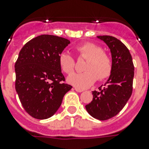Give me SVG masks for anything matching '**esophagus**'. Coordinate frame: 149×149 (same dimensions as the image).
Masks as SVG:
<instances>
[{"mask_svg": "<svg viewBox=\"0 0 149 149\" xmlns=\"http://www.w3.org/2000/svg\"><path fill=\"white\" fill-rule=\"evenodd\" d=\"M74 90L77 91V92H79V93H81V92H83V91H84V90L78 88V87H74Z\"/></svg>", "mask_w": 149, "mask_h": 149, "instance_id": "1", "label": "esophagus"}]
</instances>
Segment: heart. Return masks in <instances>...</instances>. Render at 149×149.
<instances>
[{
  "label": "heart",
  "instance_id": "heart-1",
  "mask_svg": "<svg viewBox=\"0 0 149 149\" xmlns=\"http://www.w3.org/2000/svg\"><path fill=\"white\" fill-rule=\"evenodd\" d=\"M77 53L82 58H86L84 65V72L72 73L68 77L70 84L80 89H86L92 86L98 79L103 80L110 77L112 72V61L108 54L99 45L86 42L76 48ZM58 65L61 70L66 74L73 72L74 59L68 52H63L58 56Z\"/></svg>",
  "mask_w": 149,
  "mask_h": 149
}]
</instances>
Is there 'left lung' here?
I'll return each instance as SVG.
<instances>
[{
    "mask_svg": "<svg viewBox=\"0 0 149 149\" xmlns=\"http://www.w3.org/2000/svg\"><path fill=\"white\" fill-rule=\"evenodd\" d=\"M97 37L111 50L113 68L104 87L92 92L93 100L86 109L93 118L105 120L117 115L131 97L134 67L129 50L120 40L110 36Z\"/></svg>",
    "mask_w": 149,
    "mask_h": 149,
    "instance_id": "left-lung-1",
    "label": "left lung"
}]
</instances>
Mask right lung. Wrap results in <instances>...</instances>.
Masks as SVG:
<instances>
[{"mask_svg":"<svg viewBox=\"0 0 149 149\" xmlns=\"http://www.w3.org/2000/svg\"><path fill=\"white\" fill-rule=\"evenodd\" d=\"M70 41L42 35L23 46L15 63V89L22 106L37 119H47L58 111L63 97L72 86L63 84L65 77L58 56Z\"/></svg>","mask_w":149,"mask_h":149,"instance_id":"right-lung-1","label":"right lung"}]
</instances>
